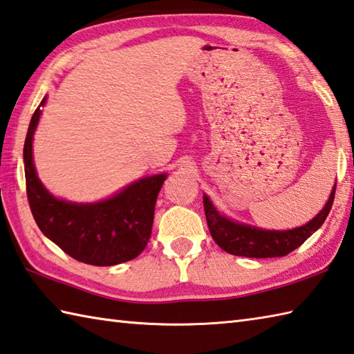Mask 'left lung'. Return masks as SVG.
<instances>
[{
	"instance_id": "obj_1",
	"label": "left lung",
	"mask_w": 354,
	"mask_h": 354,
	"mask_svg": "<svg viewBox=\"0 0 354 354\" xmlns=\"http://www.w3.org/2000/svg\"><path fill=\"white\" fill-rule=\"evenodd\" d=\"M335 192L336 185L331 189L324 209L307 224L292 230H266V228L241 224L221 214L207 195H204L203 201L212 238L223 250L245 258H281L301 247L317 228H321L333 205Z\"/></svg>"
}]
</instances>
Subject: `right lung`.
I'll return each instance as SVG.
<instances>
[{
	"mask_svg": "<svg viewBox=\"0 0 354 354\" xmlns=\"http://www.w3.org/2000/svg\"><path fill=\"white\" fill-rule=\"evenodd\" d=\"M46 100L47 96L32 116L23 153L27 199L35 223L46 238L84 264L109 267L135 259L150 239L156 198L167 175L141 178L98 203L78 204L53 196L39 181L32 151Z\"/></svg>",
	"mask_w": 354,
	"mask_h": 354,
	"instance_id": "obj_1",
	"label": "right lung"
}]
</instances>
